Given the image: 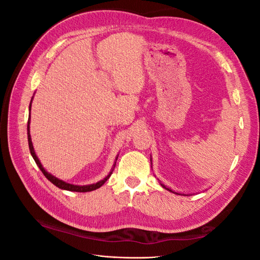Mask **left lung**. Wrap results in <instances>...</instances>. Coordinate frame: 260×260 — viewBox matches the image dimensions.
Returning a JSON list of instances; mask_svg holds the SVG:
<instances>
[{
	"label": "left lung",
	"mask_w": 260,
	"mask_h": 260,
	"mask_svg": "<svg viewBox=\"0 0 260 260\" xmlns=\"http://www.w3.org/2000/svg\"><path fill=\"white\" fill-rule=\"evenodd\" d=\"M160 185H161V186H162V187H164V188H166V190H168V191H169V192H172V193H176V194H178V193H177V192H174V191H172V190H171V188H169V187H167V186H166V185H164V184H162V183H160ZM179 195H180V194H179Z\"/></svg>",
	"instance_id": "1"
}]
</instances>
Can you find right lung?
<instances>
[{
    "label": "right lung",
    "mask_w": 260,
    "mask_h": 260,
    "mask_svg": "<svg viewBox=\"0 0 260 260\" xmlns=\"http://www.w3.org/2000/svg\"><path fill=\"white\" fill-rule=\"evenodd\" d=\"M31 103H32V100H31V102H30L29 111L31 109ZM29 124H30V115H29V118H28L27 135H28V144H29V149H30L31 156L34 157V159H35L36 164L38 165V167L40 168V170L43 172V175L45 176V178L48 179L49 181H51V182H52L54 185H56L57 187L61 188V190H67V191H73V192H90V191H94V190H96V188L101 187V186L103 185V184L106 182V181L109 179V177L112 176V174H113V170H114V168H115V166H116V161H115V164H114V166H113L112 171L109 172V174H108V175H107L103 180L99 181V182H96V183L89 184V185H75V184H70V183H67V182H65V181H62V180H60V179H57L56 177H54L53 175H51V174H50V172H48V171H46V170L43 168L42 164L40 162V160H39V158H38L37 155H36L35 148H34V145H32V141H31V136H30V125H29ZM117 158H118V157H116V160H117Z\"/></svg>",
    "instance_id": "add662e5"
}]
</instances>
